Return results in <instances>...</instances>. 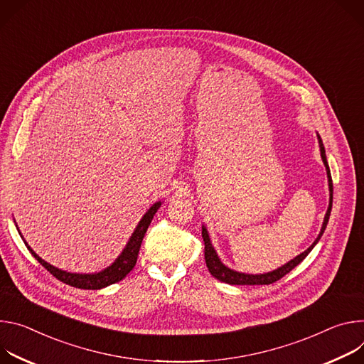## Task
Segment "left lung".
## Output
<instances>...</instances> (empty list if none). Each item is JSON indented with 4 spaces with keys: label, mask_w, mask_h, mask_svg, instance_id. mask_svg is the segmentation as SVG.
<instances>
[{
    "label": "left lung",
    "mask_w": 364,
    "mask_h": 364,
    "mask_svg": "<svg viewBox=\"0 0 364 364\" xmlns=\"http://www.w3.org/2000/svg\"><path fill=\"white\" fill-rule=\"evenodd\" d=\"M318 141H319V151H321V157H322V161H324L326 165V169H327V176H328V186H330V205H328V210H327V214L324 217V223H322V227H321V231L316 237V240L314 241V243L304 252L301 253L299 256H296L295 259H292L291 262H288L287 264H284L282 267H277L276 270L273 272H267V273H262V274H246V273H240V272H235L230 267H227L225 264H223V262L220 260L217 252L214 250L213 245H211V240H210V235H208V231L207 228L203 225V238H204V245H205V263H207V267L210 270V273L221 280V282H225V284H230V285H270L273 284V282L279 280L284 277L287 273H289L294 267H296L308 255L309 252L315 247V245L319 241L321 235L324 234L326 231V227L328 224V220H330V214H331V207H333V179H331V173H330V168H328V161H327V156H326V149H324V144H322V140L318 134Z\"/></svg>",
    "instance_id": "1"
}]
</instances>
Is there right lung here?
<instances>
[{"mask_svg": "<svg viewBox=\"0 0 364 364\" xmlns=\"http://www.w3.org/2000/svg\"><path fill=\"white\" fill-rule=\"evenodd\" d=\"M160 205H161V203L159 200V203H154L147 210V213L143 215V218L137 224L134 232L132 234L124 250L121 252V255L115 259V262L111 266H108L107 269H104L98 273H70V272L58 269V267L49 264L48 262H45L42 257H38L31 250V247L26 243L24 238L23 237L21 238L24 241L26 247L28 249V252L34 256V259L40 264H42L45 269H48V272H50L56 279L63 282V284H66L69 287H73V288H79V289H102L105 287H109V285L115 284V282H118L121 279H124L133 270V267L136 266V262H137V256H139V250H140V246H141L143 237H144L154 214L160 208ZM17 230H18V227H17ZM20 235H21V232H20Z\"/></svg>", "mask_w": 364, "mask_h": 364, "instance_id": "obj_1", "label": "right lung"}]
</instances>
